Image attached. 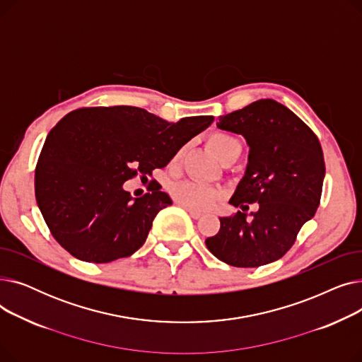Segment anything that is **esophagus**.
Listing matches in <instances>:
<instances>
[{
	"instance_id": "esophagus-1",
	"label": "esophagus",
	"mask_w": 362,
	"mask_h": 362,
	"mask_svg": "<svg viewBox=\"0 0 362 362\" xmlns=\"http://www.w3.org/2000/svg\"><path fill=\"white\" fill-rule=\"evenodd\" d=\"M185 210L191 214V217L192 218H199L201 216H202V213L201 211H198V210H195V208H189V206H185Z\"/></svg>"
}]
</instances>
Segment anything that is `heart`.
I'll return each instance as SVG.
<instances>
[{"label":"heart","instance_id":"obj_1","mask_svg":"<svg viewBox=\"0 0 362 362\" xmlns=\"http://www.w3.org/2000/svg\"><path fill=\"white\" fill-rule=\"evenodd\" d=\"M208 145L213 149L220 161L233 152H240V144L233 136L223 132H216L208 138ZM182 151L175 156V161L179 160ZM171 195L183 206L195 208V210H205L210 208L220 198L218 189L195 180H185L171 186Z\"/></svg>","mask_w":362,"mask_h":362}]
</instances>
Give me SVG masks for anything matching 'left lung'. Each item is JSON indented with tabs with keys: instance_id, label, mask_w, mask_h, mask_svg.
I'll return each mask as SVG.
<instances>
[{
	"instance_id": "left-lung-1",
	"label": "left lung",
	"mask_w": 362,
	"mask_h": 362,
	"mask_svg": "<svg viewBox=\"0 0 362 362\" xmlns=\"http://www.w3.org/2000/svg\"><path fill=\"white\" fill-rule=\"evenodd\" d=\"M217 127L242 135L250 154L229 199L239 211L220 217V230L205 239L206 248L233 267L274 262L318 208L326 175L321 145L293 111L270 98L220 116ZM254 202L259 210L248 214Z\"/></svg>"
}]
</instances>
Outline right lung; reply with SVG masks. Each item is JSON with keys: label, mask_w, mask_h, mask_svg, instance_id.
Listing matches in <instances>:
<instances>
[{"label": "right lung", "mask_w": 362, "mask_h": 362, "mask_svg": "<svg viewBox=\"0 0 362 362\" xmlns=\"http://www.w3.org/2000/svg\"><path fill=\"white\" fill-rule=\"evenodd\" d=\"M213 122L195 116L168 123L129 105L69 112L48 133L35 170L36 202L55 240L86 262L135 254L173 201L160 186L133 198L124 182L152 176Z\"/></svg>", "instance_id": "1"}]
</instances>
